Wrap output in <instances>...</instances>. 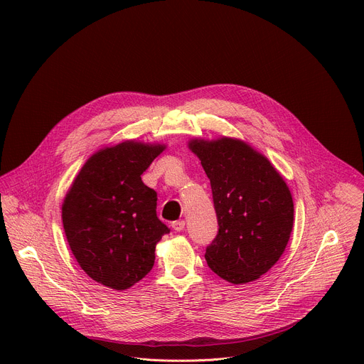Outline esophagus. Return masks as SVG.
Returning <instances> with one entry per match:
<instances>
[{"label":"esophagus","instance_id":"1","mask_svg":"<svg viewBox=\"0 0 364 364\" xmlns=\"http://www.w3.org/2000/svg\"><path fill=\"white\" fill-rule=\"evenodd\" d=\"M184 226H186V222H184V220H176V222L171 223V228H173L176 232H181V230L184 229Z\"/></svg>","mask_w":364,"mask_h":364}]
</instances>
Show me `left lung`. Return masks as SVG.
<instances>
[{"label":"left lung","mask_w":364,"mask_h":364,"mask_svg":"<svg viewBox=\"0 0 364 364\" xmlns=\"http://www.w3.org/2000/svg\"><path fill=\"white\" fill-rule=\"evenodd\" d=\"M190 148L210 180L218 235L209 268L232 284L267 274L284 253L294 223L292 196L271 163L242 141L194 139Z\"/></svg>","instance_id":"left-lung-1"}]
</instances>
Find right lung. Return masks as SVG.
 Segmentation results:
<instances>
[{"instance_id": "1", "label": "right lung", "mask_w": 364, "mask_h": 364, "mask_svg": "<svg viewBox=\"0 0 364 364\" xmlns=\"http://www.w3.org/2000/svg\"><path fill=\"white\" fill-rule=\"evenodd\" d=\"M164 149L127 141L86 161L66 194L62 219L80 268L96 282L127 289L154 267L155 245L170 233L157 193L141 174Z\"/></svg>"}]
</instances>
